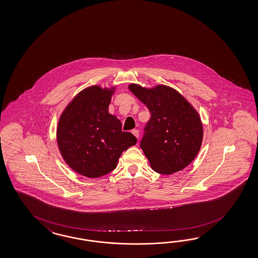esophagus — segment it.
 Here are the masks:
<instances>
[{"label": "esophagus", "instance_id": "1", "mask_svg": "<svg viewBox=\"0 0 258 258\" xmlns=\"http://www.w3.org/2000/svg\"><path fill=\"white\" fill-rule=\"evenodd\" d=\"M132 133L134 135V136H135V137H136V138L139 139V135H140V134H139L138 130H133Z\"/></svg>", "mask_w": 258, "mask_h": 258}]
</instances>
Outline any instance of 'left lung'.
Masks as SVG:
<instances>
[{
  "instance_id": "1",
  "label": "left lung",
  "mask_w": 258,
  "mask_h": 258,
  "mask_svg": "<svg viewBox=\"0 0 258 258\" xmlns=\"http://www.w3.org/2000/svg\"><path fill=\"white\" fill-rule=\"evenodd\" d=\"M128 88L151 113L140 146L152 169L171 174L187 167L203 138L201 117L194 107L177 90L163 85L145 88L132 84Z\"/></svg>"
}]
</instances>
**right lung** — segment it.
<instances>
[{
	"label": "right lung",
	"mask_w": 258,
	"mask_h": 258,
	"mask_svg": "<svg viewBox=\"0 0 258 258\" xmlns=\"http://www.w3.org/2000/svg\"><path fill=\"white\" fill-rule=\"evenodd\" d=\"M114 88L92 86L79 92L58 120L57 141L65 162L88 178L105 175L115 169L121 154L136 145L131 132L109 113Z\"/></svg>",
	"instance_id": "right-lung-1"
}]
</instances>
